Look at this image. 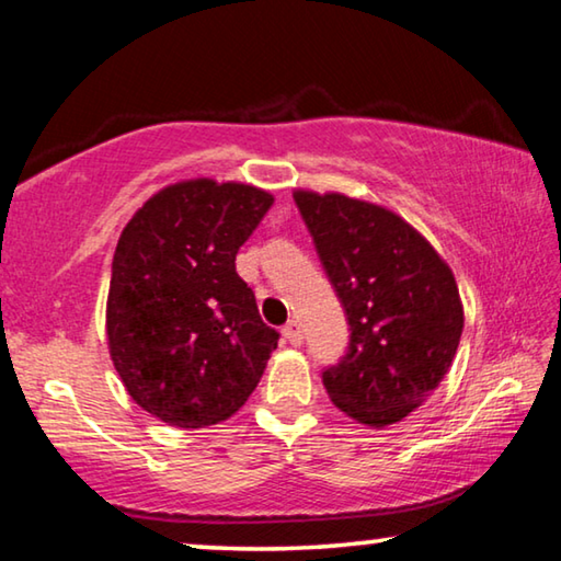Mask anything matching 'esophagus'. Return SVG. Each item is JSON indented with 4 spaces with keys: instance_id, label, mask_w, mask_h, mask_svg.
<instances>
[{
    "instance_id": "1",
    "label": "esophagus",
    "mask_w": 561,
    "mask_h": 561,
    "mask_svg": "<svg viewBox=\"0 0 561 561\" xmlns=\"http://www.w3.org/2000/svg\"><path fill=\"white\" fill-rule=\"evenodd\" d=\"M282 334H284V339L289 341L291 346H299L301 341H304V331H301V324H299L297 319L287 321V324H284V329H282Z\"/></svg>"
}]
</instances>
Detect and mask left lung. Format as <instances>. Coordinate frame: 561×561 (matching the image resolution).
<instances>
[{
	"instance_id": "1",
	"label": "left lung",
	"mask_w": 561,
	"mask_h": 561,
	"mask_svg": "<svg viewBox=\"0 0 561 561\" xmlns=\"http://www.w3.org/2000/svg\"><path fill=\"white\" fill-rule=\"evenodd\" d=\"M346 314L348 346L321 381L366 425H391L448 374L462 334L458 284L401 217L346 195H294Z\"/></svg>"
}]
</instances>
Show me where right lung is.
I'll return each mask as SVG.
<instances>
[{"instance_id": "add662e5", "label": "right lung", "mask_w": 561, "mask_h": 561, "mask_svg": "<svg viewBox=\"0 0 561 561\" xmlns=\"http://www.w3.org/2000/svg\"><path fill=\"white\" fill-rule=\"evenodd\" d=\"M252 185L190 180L165 187L123 230L108 291V346L144 411L205 428L240 411L279 331L234 270L272 207Z\"/></svg>"}]
</instances>
